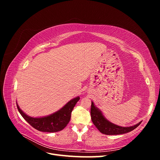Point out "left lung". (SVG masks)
I'll use <instances>...</instances> for the list:
<instances>
[{"label": "left lung", "instance_id": "8db88e82", "mask_svg": "<svg viewBox=\"0 0 160 160\" xmlns=\"http://www.w3.org/2000/svg\"><path fill=\"white\" fill-rule=\"evenodd\" d=\"M91 120L95 127L99 129L101 133L105 135H119L132 132L138 128L142 122L135 124L133 126L122 127L110 122L103 115L101 111L97 108L93 101H91Z\"/></svg>", "mask_w": 160, "mask_h": 160}]
</instances>
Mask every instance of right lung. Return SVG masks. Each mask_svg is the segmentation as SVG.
Listing matches in <instances>:
<instances>
[{"mask_svg": "<svg viewBox=\"0 0 160 160\" xmlns=\"http://www.w3.org/2000/svg\"><path fill=\"white\" fill-rule=\"evenodd\" d=\"M79 99V97H76L67 102L63 107L56 112L39 118H32L28 116L20 109L17 103V105L22 117L32 127L40 132L52 133L59 132L67 126L70 121L72 111Z\"/></svg>", "mask_w": 160, "mask_h": 160, "instance_id": "1", "label": "right lung"}]
</instances>
